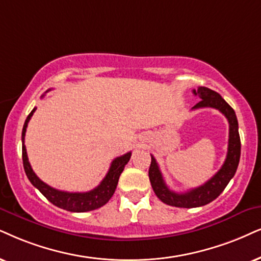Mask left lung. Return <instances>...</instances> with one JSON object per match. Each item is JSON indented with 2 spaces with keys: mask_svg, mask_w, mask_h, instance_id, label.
<instances>
[{
  "mask_svg": "<svg viewBox=\"0 0 261 261\" xmlns=\"http://www.w3.org/2000/svg\"><path fill=\"white\" fill-rule=\"evenodd\" d=\"M193 94L200 98V101L193 107V110L211 107L216 108L225 115L227 121H229V144H227L226 159L218 172L202 186L194 188V189H190L187 193L182 194L171 190L166 186L159 169V165H158L153 155H150L151 163L149 167V180L155 195L169 206L183 207V208L201 207L216 200L223 193V190L225 189L231 178L235 176L241 156L239 123H237L235 111L230 107V105L220 96L218 92L211 90L206 87H199L197 90H193Z\"/></svg>",
  "mask_w": 261,
  "mask_h": 261,
  "instance_id": "1",
  "label": "left lung"
}]
</instances>
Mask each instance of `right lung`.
Returning a JSON list of instances; mask_svg holds the SVG:
<instances>
[{"mask_svg":"<svg viewBox=\"0 0 261 261\" xmlns=\"http://www.w3.org/2000/svg\"><path fill=\"white\" fill-rule=\"evenodd\" d=\"M36 107L31 111V113L26 118L24 127H22L21 133V142H22V164H24V170L29 180L31 182L32 186L41 191L47 199L50 201L53 204L59 207V208L70 211V212H89V211H94L96 208L106 204L112 196H113L115 189H117L118 180L121 172L124 171L125 165L128 163L131 158V151L121 155V156L115 158L112 161L110 170L106 174V177L102 179L100 186H97L95 189L87 193H68V191L58 190L55 188H51L48 184L42 182L37 177V174L34 172L31 165L29 163L28 153H26V147L24 144L26 127L30 119H31L32 114L35 113Z\"/></svg>","mask_w":261,"mask_h":261,"instance_id":"obj_1","label":"right lung"}]
</instances>
